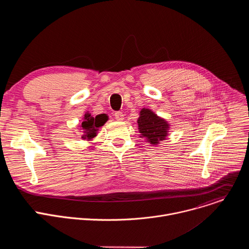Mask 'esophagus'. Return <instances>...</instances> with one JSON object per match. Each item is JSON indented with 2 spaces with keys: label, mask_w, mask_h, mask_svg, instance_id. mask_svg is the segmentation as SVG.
I'll return each mask as SVG.
<instances>
[{
  "label": "esophagus",
  "mask_w": 249,
  "mask_h": 249,
  "mask_svg": "<svg viewBox=\"0 0 249 249\" xmlns=\"http://www.w3.org/2000/svg\"><path fill=\"white\" fill-rule=\"evenodd\" d=\"M114 116H115V118H116L117 121H122V120H124V114H123L122 112H116V113L114 114Z\"/></svg>",
  "instance_id": "34e87169"
}]
</instances>
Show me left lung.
Instances as JSON below:
<instances>
[{"instance_id":"8db88e82","label":"left lung","mask_w":249,"mask_h":249,"mask_svg":"<svg viewBox=\"0 0 249 249\" xmlns=\"http://www.w3.org/2000/svg\"><path fill=\"white\" fill-rule=\"evenodd\" d=\"M137 123L140 137L144 138L152 146H158L168 136L169 123L149 108L141 109Z\"/></svg>"}]
</instances>
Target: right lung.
<instances>
[{"label": "right lung", "mask_w": 249, "mask_h": 249, "mask_svg": "<svg viewBox=\"0 0 249 249\" xmlns=\"http://www.w3.org/2000/svg\"><path fill=\"white\" fill-rule=\"evenodd\" d=\"M108 120V116L106 114H98L92 116L89 111H87L83 117V121L80 124V132L83 140L91 141L96 136L101 126H103Z\"/></svg>", "instance_id": "right-lung-1"}]
</instances>
